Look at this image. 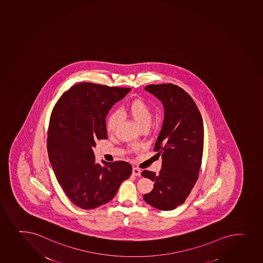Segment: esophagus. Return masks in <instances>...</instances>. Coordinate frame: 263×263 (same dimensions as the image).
<instances>
[{"label": "esophagus", "mask_w": 263, "mask_h": 263, "mask_svg": "<svg viewBox=\"0 0 263 263\" xmlns=\"http://www.w3.org/2000/svg\"><path fill=\"white\" fill-rule=\"evenodd\" d=\"M133 175H134V176H140L141 175V170L133 167Z\"/></svg>", "instance_id": "1"}]
</instances>
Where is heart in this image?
Here are the masks:
<instances>
[{
	"label": "heart",
	"instance_id": "1",
	"mask_svg": "<svg viewBox=\"0 0 263 263\" xmlns=\"http://www.w3.org/2000/svg\"><path fill=\"white\" fill-rule=\"evenodd\" d=\"M126 111L130 118L136 122L138 127L149 126L153 119L152 108L148 103L141 99H136L126 107ZM119 121V114L118 111H111L108 114L105 120V128L109 133H114L116 130Z\"/></svg>",
	"mask_w": 263,
	"mask_h": 263
}]
</instances>
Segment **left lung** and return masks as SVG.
<instances>
[{
	"instance_id": "obj_1",
	"label": "left lung",
	"mask_w": 263,
	"mask_h": 263,
	"mask_svg": "<svg viewBox=\"0 0 263 263\" xmlns=\"http://www.w3.org/2000/svg\"><path fill=\"white\" fill-rule=\"evenodd\" d=\"M145 91L163 103L164 119L154 147L163 158L162 169L158 174L142 172L154 182L144 199L158 210H172L185 202L198 179L204 137L202 115L193 99L176 85H149Z\"/></svg>"
}]
</instances>
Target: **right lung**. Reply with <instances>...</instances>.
<instances>
[{
    "instance_id": "1",
    "label": "right lung",
    "mask_w": 263,
    "mask_h": 263,
    "mask_svg": "<svg viewBox=\"0 0 263 263\" xmlns=\"http://www.w3.org/2000/svg\"><path fill=\"white\" fill-rule=\"evenodd\" d=\"M130 91L99 84H77L64 92L50 117L47 152L58 183L70 201L92 210L110 202L133 167L125 161L96 163V141L107 138L105 117Z\"/></svg>"
}]
</instances>
